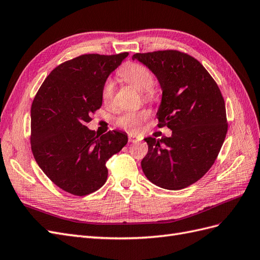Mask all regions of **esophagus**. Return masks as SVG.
Returning a JSON list of instances; mask_svg holds the SVG:
<instances>
[{
    "label": "esophagus",
    "mask_w": 260,
    "mask_h": 260,
    "mask_svg": "<svg viewBox=\"0 0 260 260\" xmlns=\"http://www.w3.org/2000/svg\"><path fill=\"white\" fill-rule=\"evenodd\" d=\"M142 140V138L139 137V136H135V135H129L128 136V141L131 143H136V142H139V141Z\"/></svg>",
    "instance_id": "34e87169"
}]
</instances>
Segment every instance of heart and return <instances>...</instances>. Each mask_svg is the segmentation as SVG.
I'll return each instance as SVG.
<instances>
[{"label": "heart", "mask_w": 260, "mask_h": 260, "mask_svg": "<svg viewBox=\"0 0 260 260\" xmlns=\"http://www.w3.org/2000/svg\"><path fill=\"white\" fill-rule=\"evenodd\" d=\"M118 75L124 82L142 92L144 100L148 102H154L156 100L157 92L153 86L154 76L144 65L139 62H127L119 69ZM101 98L105 104L112 103L114 98V82L111 79H107L102 85ZM147 117L148 112L146 109L124 112L117 117L116 123L124 130L137 132L142 122L147 119Z\"/></svg>", "instance_id": "heart-1"}]
</instances>
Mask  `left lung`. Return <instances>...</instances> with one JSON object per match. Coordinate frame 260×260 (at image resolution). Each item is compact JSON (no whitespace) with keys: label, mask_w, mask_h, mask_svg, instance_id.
Masks as SVG:
<instances>
[{"label":"left lung","mask_w":260,"mask_h":260,"mask_svg":"<svg viewBox=\"0 0 260 260\" xmlns=\"http://www.w3.org/2000/svg\"><path fill=\"white\" fill-rule=\"evenodd\" d=\"M157 77L162 90L156 116L170 138L144 139L148 152L141 161L157 186L181 190L199 181L214 165L228 131L225 104L216 81L191 55L176 50L136 53Z\"/></svg>","instance_id":"1"}]
</instances>
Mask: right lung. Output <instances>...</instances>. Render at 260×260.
<instances>
[{
    "label": "right lung",
    "instance_id": "add662e5",
    "mask_svg": "<svg viewBox=\"0 0 260 260\" xmlns=\"http://www.w3.org/2000/svg\"><path fill=\"white\" fill-rule=\"evenodd\" d=\"M84 54L54 68L31 105V151L54 184L77 196L106 182V161L127 144V133L103 136L86 127L102 106L107 77L128 56Z\"/></svg>",
    "mask_w": 260,
    "mask_h": 260
}]
</instances>
